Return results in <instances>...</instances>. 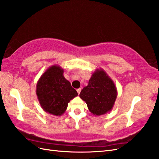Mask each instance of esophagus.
<instances>
[{
  "label": "esophagus",
  "instance_id": "34e87169",
  "mask_svg": "<svg viewBox=\"0 0 159 159\" xmlns=\"http://www.w3.org/2000/svg\"><path fill=\"white\" fill-rule=\"evenodd\" d=\"M77 93H79V94H80V92H81V89L80 88H79V89H77Z\"/></svg>",
  "mask_w": 159,
  "mask_h": 159
}]
</instances>
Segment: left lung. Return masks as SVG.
<instances>
[{
    "label": "left lung",
    "mask_w": 159,
    "mask_h": 159,
    "mask_svg": "<svg viewBox=\"0 0 159 159\" xmlns=\"http://www.w3.org/2000/svg\"><path fill=\"white\" fill-rule=\"evenodd\" d=\"M79 96L86 102L93 115L102 116L112 110L117 96V90L105 71L98 68L93 72L88 85L83 89Z\"/></svg>",
    "instance_id": "obj_1"
}]
</instances>
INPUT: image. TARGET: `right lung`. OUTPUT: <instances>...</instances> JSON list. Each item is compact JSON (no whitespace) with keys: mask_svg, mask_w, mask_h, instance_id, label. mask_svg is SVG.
<instances>
[{"mask_svg":"<svg viewBox=\"0 0 159 159\" xmlns=\"http://www.w3.org/2000/svg\"><path fill=\"white\" fill-rule=\"evenodd\" d=\"M64 70L57 65L49 67L36 85V94L40 106L46 113L61 116L67 109L71 100L78 93L63 76Z\"/></svg>","mask_w":159,"mask_h":159,"instance_id":"obj_1","label":"right lung"}]
</instances>
